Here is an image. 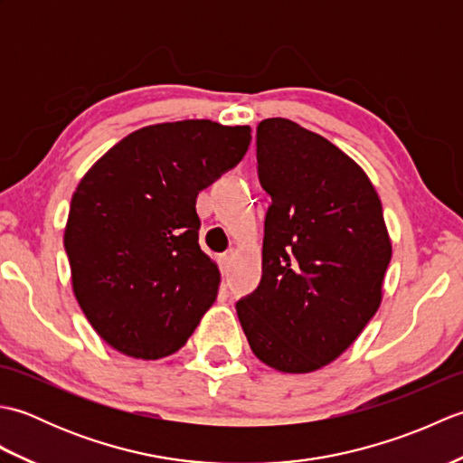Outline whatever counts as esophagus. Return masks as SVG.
Masks as SVG:
<instances>
[{"label":"esophagus","mask_w":463,"mask_h":463,"mask_svg":"<svg viewBox=\"0 0 463 463\" xmlns=\"http://www.w3.org/2000/svg\"><path fill=\"white\" fill-rule=\"evenodd\" d=\"M231 260H232V252H224V254H221V257H219V267H221L222 274H226V270H229Z\"/></svg>","instance_id":"34e87169"}]
</instances>
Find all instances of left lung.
<instances>
[{
    "mask_svg": "<svg viewBox=\"0 0 463 463\" xmlns=\"http://www.w3.org/2000/svg\"><path fill=\"white\" fill-rule=\"evenodd\" d=\"M257 161L272 203L262 279L237 314L259 360L314 372L336 360L380 307L392 259L382 203L346 153L282 117L259 123Z\"/></svg>",
    "mask_w": 463,
    "mask_h": 463,
    "instance_id": "obj_1",
    "label": "left lung"
}]
</instances>
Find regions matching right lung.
I'll list each match as a JSON object with an SVG mask.
<instances>
[{"label":"right lung","mask_w":463,"mask_h":463,"mask_svg":"<svg viewBox=\"0 0 463 463\" xmlns=\"http://www.w3.org/2000/svg\"><path fill=\"white\" fill-rule=\"evenodd\" d=\"M250 139L247 125L206 119L143 127L81 179L63 244L75 298L115 350L169 356L216 300L221 274L199 247L194 204Z\"/></svg>","instance_id":"right-lung-1"}]
</instances>
